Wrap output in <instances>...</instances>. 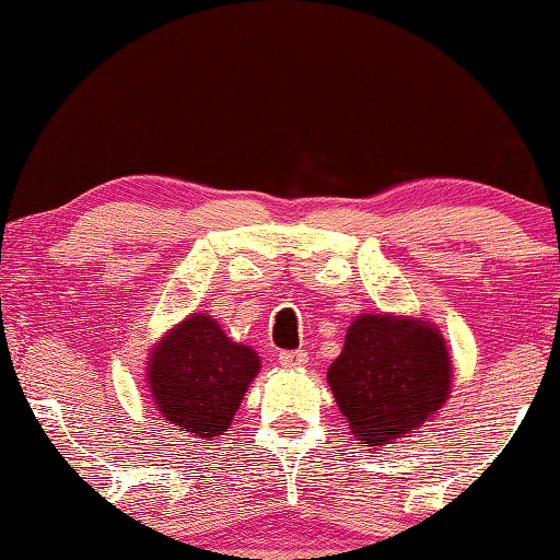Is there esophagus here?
<instances>
[{
    "mask_svg": "<svg viewBox=\"0 0 560 560\" xmlns=\"http://www.w3.org/2000/svg\"><path fill=\"white\" fill-rule=\"evenodd\" d=\"M306 363H308V353H303V350H281L279 353L281 368H301Z\"/></svg>",
    "mask_w": 560,
    "mask_h": 560,
    "instance_id": "34e87169",
    "label": "esophagus"
}]
</instances>
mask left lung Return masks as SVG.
I'll use <instances>...</instances> for the list:
<instances>
[{"label":"left lung","instance_id":"left-lung-1","mask_svg":"<svg viewBox=\"0 0 560 560\" xmlns=\"http://www.w3.org/2000/svg\"><path fill=\"white\" fill-rule=\"evenodd\" d=\"M452 360L430 320L363 314L350 324L328 385L363 447H385L438 415L450 397Z\"/></svg>","mask_w":560,"mask_h":560}]
</instances>
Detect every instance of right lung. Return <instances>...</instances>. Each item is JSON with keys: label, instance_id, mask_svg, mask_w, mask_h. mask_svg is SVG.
Here are the masks:
<instances>
[{"label": "right lung", "instance_id": "obj_1", "mask_svg": "<svg viewBox=\"0 0 560 560\" xmlns=\"http://www.w3.org/2000/svg\"><path fill=\"white\" fill-rule=\"evenodd\" d=\"M257 350L226 338L207 314L187 316L158 340L148 358V385L158 412L192 438H220L257 377Z\"/></svg>", "mask_w": 560, "mask_h": 560}]
</instances>
